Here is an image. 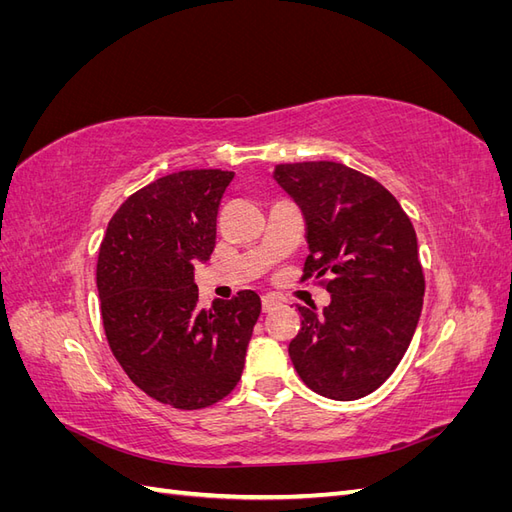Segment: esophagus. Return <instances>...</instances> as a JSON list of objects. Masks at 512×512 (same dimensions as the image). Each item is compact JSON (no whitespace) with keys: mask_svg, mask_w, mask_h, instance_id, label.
<instances>
[{"mask_svg":"<svg viewBox=\"0 0 512 512\" xmlns=\"http://www.w3.org/2000/svg\"><path fill=\"white\" fill-rule=\"evenodd\" d=\"M277 305H280V301L273 299V297H262V312H271V309H275Z\"/></svg>","mask_w":512,"mask_h":512,"instance_id":"obj_1","label":"esophagus"}]
</instances>
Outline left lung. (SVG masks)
Here are the masks:
<instances>
[{"label":"left lung","mask_w":512,"mask_h":512,"mask_svg":"<svg viewBox=\"0 0 512 512\" xmlns=\"http://www.w3.org/2000/svg\"><path fill=\"white\" fill-rule=\"evenodd\" d=\"M275 181L307 226L305 275H331V303L299 305L288 354L322 397L354 401L386 382L412 342L425 277L416 232L382 183L337 162L277 164Z\"/></svg>","instance_id":"left-lung-1"}]
</instances>
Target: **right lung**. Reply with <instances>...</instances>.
Masks as SVG:
<instances>
[{"label":"right lung","mask_w":512,"mask_h":512,"mask_svg":"<svg viewBox=\"0 0 512 512\" xmlns=\"http://www.w3.org/2000/svg\"><path fill=\"white\" fill-rule=\"evenodd\" d=\"M230 170H179L134 192L106 226L98 294L108 346L130 380L179 410L207 408L241 380L260 297L198 307L196 262L215 247Z\"/></svg>","instance_id":"obj_1"}]
</instances>
